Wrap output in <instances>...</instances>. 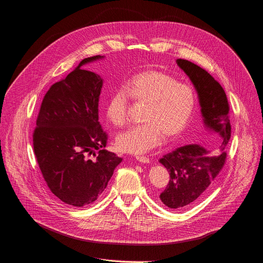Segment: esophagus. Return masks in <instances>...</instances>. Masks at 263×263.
<instances>
[{
  "mask_svg": "<svg viewBox=\"0 0 263 263\" xmlns=\"http://www.w3.org/2000/svg\"><path fill=\"white\" fill-rule=\"evenodd\" d=\"M135 158H136V160H137V161H139V162H141V163H145V164H147V163H149V162H151L148 158L143 157V156H136Z\"/></svg>",
  "mask_w": 263,
  "mask_h": 263,
  "instance_id": "obj_1",
  "label": "esophagus"
}]
</instances>
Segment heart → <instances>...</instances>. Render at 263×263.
<instances>
[{"label": "heart", "instance_id": "b5f03b06", "mask_svg": "<svg viewBox=\"0 0 263 263\" xmlns=\"http://www.w3.org/2000/svg\"><path fill=\"white\" fill-rule=\"evenodd\" d=\"M130 97L147 104L143 122L129 128L116 139L119 151L144 154L168 140L178 138L188 127L196 106L195 92L189 84L179 82L173 76L158 70H147L132 76L124 87L118 89L105 105V116L115 126L128 121Z\"/></svg>", "mask_w": 263, "mask_h": 263}]
</instances>
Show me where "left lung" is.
<instances>
[{
  "label": "left lung",
  "mask_w": 263,
  "mask_h": 263,
  "mask_svg": "<svg viewBox=\"0 0 263 263\" xmlns=\"http://www.w3.org/2000/svg\"><path fill=\"white\" fill-rule=\"evenodd\" d=\"M177 63L194 84L205 128L220 137L217 155H211L210 151L199 144H188L159 160L170 176L160 199L169 209L181 211L199 200L222 170L227 157L225 148L231 136V125L229 103L221 84L190 61L178 59Z\"/></svg>",
  "instance_id": "1"
}]
</instances>
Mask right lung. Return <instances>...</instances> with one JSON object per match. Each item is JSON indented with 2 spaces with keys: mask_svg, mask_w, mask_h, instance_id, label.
Instances as JSON below:
<instances>
[{
  "mask_svg": "<svg viewBox=\"0 0 263 263\" xmlns=\"http://www.w3.org/2000/svg\"><path fill=\"white\" fill-rule=\"evenodd\" d=\"M103 58L83 59L50 86L33 134L34 153L48 188L63 202L77 208L97 200L123 160L103 149L107 134L98 115L103 79L82 68Z\"/></svg>",
  "mask_w": 263,
  "mask_h": 263,
  "instance_id": "obj_1",
  "label": "right lung"
}]
</instances>
